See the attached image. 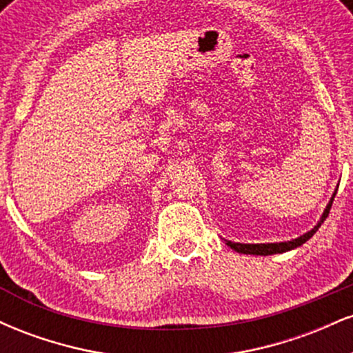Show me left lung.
Listing matches in <instances>:
<instances>
[{"mask_svg": "<svg viewBox=\"0 0 353 353\" xmlns=\"http://www.w3.org/2000/svg\"><path fill=\"white\" fill-rule=\"evenodd\" d=\"M335 194L337 192H334V196H332L330 202L327 204V208H325V210H323L322 217H320L317 225H315L312 230H309V232L303 234V236H301V237L292 239V241H287V242H274V244H241V242H230V241H225V244H228L230 249H234L239 254H250V255H272V254H282V252H287V250H292V249H295V247L305 244V242L309 241V239L314 236L315 232H317L320 225H322V222L325 221L327 216H329Z\"/></svg>", "mask_w": 353, "mask_h": 353, "instance_id": "left-lung-1", "label": "left lung"}]
</instances>
